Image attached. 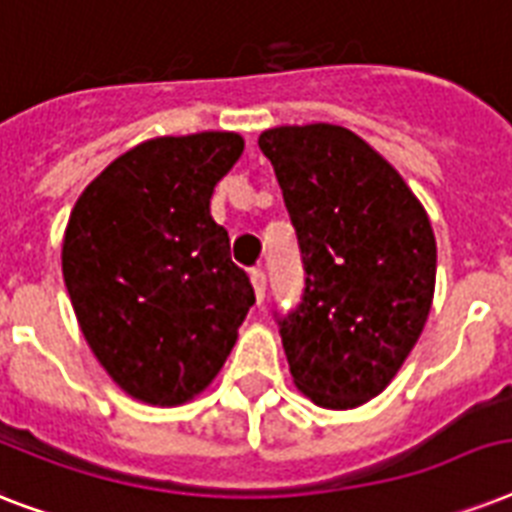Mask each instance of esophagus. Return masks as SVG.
I'll return each instance as SVG.
<instances>
[{
    "label": "esophagus",
    "instance_id": "34e87169",
    "mask_svg": "<svg viewBox=\"0 0 512 512\" xmlns=\"http://www.w3.org/2000/svg\"><path fill=\"white\" fill-rule=\"evenodd\" d=\"M249 281H252V289H255L257 305H260L265 297V273L260 271V268H255V271L249 273Z\"/></svg>",
    "mask_w": 512,
    "mask_h": 512
}]
</instances>
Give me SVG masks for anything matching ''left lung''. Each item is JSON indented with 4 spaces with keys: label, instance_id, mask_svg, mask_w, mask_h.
I'll return each mask as SVG.
<instances>
[{
    "label": "left lung",
    "instance_id": "1",
    "mask_svg": "<svg viewBox=\"0 0 512 512\" xmlns=\"http://www.w3.org/2000/svg\"><path fill=\"white\" fill-rule=\"evenodd\" d=\"M300 241L305 295L281 319L295 388L356 409L388 388L420 340L436 292V236L393 164L340 124L257 138Z\"/></svg>",
    "mask_w": 512,
    "mask_h": 512
}]
</instances>
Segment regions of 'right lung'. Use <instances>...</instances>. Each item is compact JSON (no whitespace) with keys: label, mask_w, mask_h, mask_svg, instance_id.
<instances>
[{"label":"right lung","mask_w":512,"mask_h":512,"mask_svg":"<svg viewBox=\"0 0 512 512\" xmlns=\"http://www.w3.org/2000/svg\"><path fill=\"white\" fill-rule=\"evenodd\" d=\"M241 151L239 132L146 140L71 209L60 252L68 297L100 366L135 401L180 406L204 393L255 303L209 215Z\"/></svg>","instance_id":"right-lung-1"}]
</instances>
